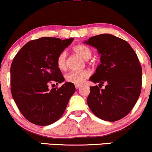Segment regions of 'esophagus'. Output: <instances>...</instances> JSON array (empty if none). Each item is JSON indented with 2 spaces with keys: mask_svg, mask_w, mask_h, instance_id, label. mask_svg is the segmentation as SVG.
Instances as JSON below:
<instances>
[{
  "mask_svg": "<svg viewBox=\"0 0 152 152\" xmlns=\"http://www.w3.org/2000/svg\"><path fill=\"white\" fill-rule=\"evenodd\" d=\"M81 86H81V85H75V88H77V89H78V88H80V87Z\"/></svg>",
  "mask_w": 152,
  "mask_h": 152,
  "instance_id": "esophagus-1",
  "label": "esophagus"
}]
</instances>
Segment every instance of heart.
Here are the masks:
<instances>
[{
    "label": "heart",
    "mask_w": 152,
    "mask_h": 152,
    "mask_svg": "<svg viewBox=\"0 0 152 152\" xmlns=\"http://www.w3.org/2000/svg\"><path fill=\"white\" fill-rule=\"evenodd\" d=\"M73 51L84 60H88L92 56V51L88 46L84 44H78L73 48ZM56 64L60 70L66 69V53L65 51L61 52L58 55L56 60ZM91 75V72L88 70H84L82 71H71L66 75V80L71 84L79 85L82 84L84 81Z\"/></svg>",
    "instance_id": "b5f03b06"
}]
</instances>
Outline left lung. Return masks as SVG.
I'll use <instances>...</instances> for the list:
<instances>
[{"label": "left lung", "mask_w": 152, "mask_h": 152, "mask_svg": "<svg viewBox=\"0 0 152 152\" xmlns=\"http://www.w3.org/2000/svg\"><path fill=\"white\" fill-rule=\"evenodd\" d=\"M84 43L95 48L101 64L91 82L105 88L90 87L87 104L97 117L114 122L125 117L136 104L142 87V68L136 53L123 39L109 34L91 37Z\"/></svg>", "instance_id": "obj_1"}]
</instances>
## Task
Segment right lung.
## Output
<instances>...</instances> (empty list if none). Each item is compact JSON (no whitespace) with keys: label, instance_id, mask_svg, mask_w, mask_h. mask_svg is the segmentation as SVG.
I'll use <instances>...</instances> for the list:
<instances>
[{"label":"right lung","instance_id":"add662e5","mask_svg":"<svg viewBox=\"0 0 152 152\" xmlns=\"http://www.w3.org/2000/svg\"><path fill=\"white\" fill-rule=\"evenodd\" d=\"M73 39L42 37L30 41L12 61V97L24 117L33 124L46 126L59 120L75 91V85L69 82L59 88H48L52 82H64L56 60Z\"/></svg>","mask_w":152,"mask_h":152}]
</instances>
